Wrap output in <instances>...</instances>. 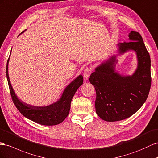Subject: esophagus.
I'll return each instance as SVG.
<instances>
[{
    "mask_svg": "<svg viewBox=\"0 0 158 158\" xmlns=\"http://www.w3.org/2000/svg\"><path fill=\"white\" fill-rule=\"evenodd\" d=\"M92 69H90V68H87L86 69H85L84 71V73H83L84 78L86 80L88 79L89 76H90V74H92Z\"/></svg>",
    "mask_w": 158,
    "mask_h": 158,
    "instance_id": "esophagus-1",
    "label": "esophagus"
}]
</instances>
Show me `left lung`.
Instances as JSON below:
<instances>
[{
  "mask_svg": "<svg viewBox=\"0 0 158 158\" xmlns=\"http://www.w3.org/2000/svg\"><path fill=\"white\" fill-rule=\"evenodd\" d=\"M128 37L129 42L118 44L116 54L97 66L89 79L96 92V113L107 122L132 116L145 103L150 92V54L138 32L131 31ZM130 51L136 53L137 68L131 75H123L115 69L117 58Z\"/></svg>",
  "mask_w": 158,
  "mask_h": 158,
  "instance_id": "1",
  "label": "left lung"
}]
</instances>
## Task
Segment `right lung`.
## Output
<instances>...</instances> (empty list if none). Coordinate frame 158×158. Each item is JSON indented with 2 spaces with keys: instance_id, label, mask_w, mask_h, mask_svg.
<instances>
[{
  "instance_id": "add662e5",
  "label": "right lung",
  "mask_w": 158,
  "mask_h": 158,
  "mask_svg": "<svg viewBox=\"0 0 158 158\" xmlns=\"http://www.w3.org/2000/svg\"><path fill=\"white\" fill-rule=\"evenodd\" d=\"M9 59L10 57L6 64V78L12 101L19 112L24 117L41 125L54 126L64 120L70 112L72 98L78 88L83 84L82 75L80 74L68 85L56 102L46 106H32L20 100L12 88L8 76Z\"/></svg>"
}]
</instances>
